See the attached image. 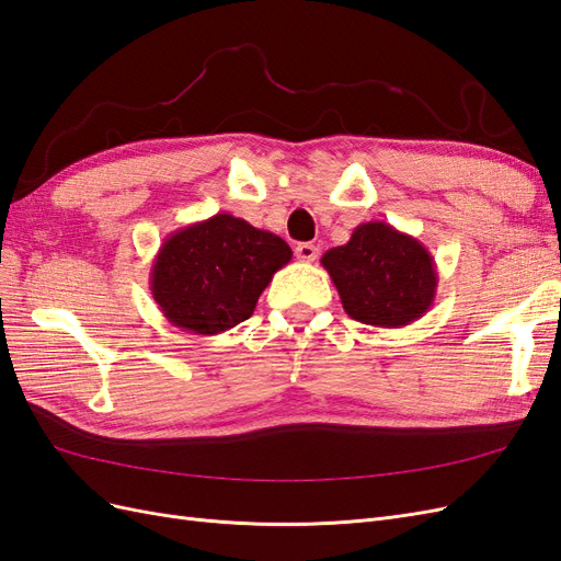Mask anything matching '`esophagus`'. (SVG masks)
I'll return each mask as SVG.
<instances>
[{
	"label": "esophagus",
	"instance_id": "obj_1",
	"mask_svg": "<svg viewBox=\"0 0 561 561\" xmlns=\"http://www.w3.org/2000/svg\"><path fill=\"white\" fill-rule=\"evenodd\" d=\"M318 245H313V243H299L297 248H295V254H297V260L299 262H316L318 260Z\"/></svg>",
	"mask_w": 561,
	"mask_h": 561
}]
</instances>
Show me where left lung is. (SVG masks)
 I'll return each instance as SVG.
<instances>
[{
    "label": "left lung",
    "mask_w": 561,
    "mask_h": 561,
    "mask_svg": "<svg viewBox=\"0 0 561 561\" xmlns=\"http://www.w3.org/2000/svg\"><path fill=\"white\" fill-rule=\"evenodd\" d=\"M344 311L375 328H402L433 307L437 271L414 236L386 222L355 227L346 245L322 254Z\"/></svg>",
    "instance_id": "8db88e82"
}]
</instances>
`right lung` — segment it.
Listing matches in <instances>:
<instances>
[{"instance_id": "right-lung-1", "label": "right lung", "mask_w": 561, "mask_h": 561, "mask_svg": "<svg viewBox=\"0 0 561 561\" xmlns=\"http://www.w3.org/2000/svg\"><path fill=\"white\" fill-rule=\"evenodd\" d=\"M290 260L280 236L217 213L168 236L151 264L149 290L171 325L210 336L248 320Z\"/></svg>"}]
</instances>
